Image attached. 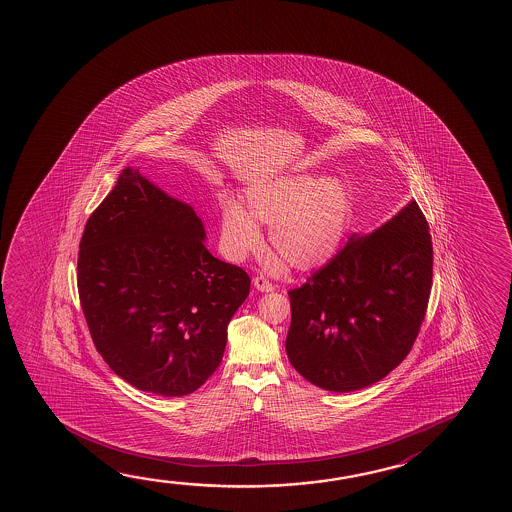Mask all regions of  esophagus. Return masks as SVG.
<instances>
[{
  "label": "esophagus",
  "mask_w": 512,
  "mask_h": 512,
  "mask_svg": "<svg viewBox=\"0 0 512 512\" xmlns=\"http://www.w3.org/2000/svg\"><path fill=\"white\" fill-rule=\"evenodd\" d=\"M253 287L260 292L275 291V285L271 284L266 276H255V278H253Z\"/></svg>",
  "instance_id": "esophagus-1"
}]
</instances>
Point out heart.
Returning a JSON list of instances; mask_svg holds the SVG:
<instances>
[{"mask_svg":"<svg viewBox=\"0 0 512 512\" xmlns=\"http://www.w3.org/2000/svg\"><path fill=\"white\" fill-rule=\"evenodd\" d=\"M244 209L227 202L221 213V239L227 252L243 259L257 253L269 225L278 257L294 269L319 268L337 253L346 236L353 200L340 179L294 173L255 182L244 189Z\"/></svg>","mask_w":512,"mask_h":512,"instance_id":"obj_1","label":"heart"}]
</instances>
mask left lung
<instances>
[{
    "label": "left lung",
    "instance_id": "obj_1",
    "mask_svg": "<svg viewBox=\"0 0 512 512\" xmlns=\"http://www.w3.org/2000/svg\"><path fill=\"white\" fill-rule=\"evenodd\" d=\"M433 284V243L417 202L289 291L285 351L312 385L353 392L378 383L408 356Z\"/></svg>",
    "mask_w": 512,
    "mask_h": 512
}]
</instances>
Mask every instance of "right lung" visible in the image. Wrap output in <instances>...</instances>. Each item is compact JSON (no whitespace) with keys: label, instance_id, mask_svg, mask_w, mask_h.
<instances>
[{"label":"right lung","instance_id":"add662e5","mask_svg":"<svg viewBox=\"0 0 512 512\" xmlns=\"http://www.w3.org/2000/svg\"><path fill=\"white\" fill-rule=\"evenodd\" d=\"M195 209L126 166L88 218L78 291L110 369L134 388L193 394L218 369L246 271L213 257Z\"/></svg>","mask_w":512,"mask_h":512}]
</instances>
